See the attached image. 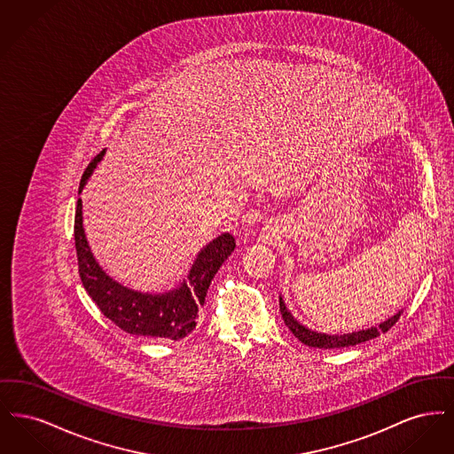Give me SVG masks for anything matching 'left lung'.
Wrapping results in <instances>:
<instances>
[{
	"label": "left lung",
	"instance_id": "obj_1",
	"mask_svg": "<svg viewBox=\"0 0 454 454\" xmlns=\"http://www.w3.org/2000/svg\"><path fill=\"white\" fill-rule=\"evenodd\" d=\"M279 308H281L282 320L284 324L289 326V330L294 333V337L298 340H301L302 344L309 347H318V348H339V347H348L356 346V344H361V342H366L371 339H376L378 335L388 332L389 328L393 325L398 322L400 318V313L388 318L385 324L380 325V326H371L367 330H361V332H352V333H347V335H325V333H317V332H311L308 330L306 326H302L301 324H298L293 315L287 311L284 301L279 300Z\"/></svg>",
	"mask_w": 454,
	"mask_h": 454
}]
</instances>
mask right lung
I'll list each match as a JSON object with an SVG mask.
<instances>
[{
  "label": "right lung",
  "mask_w": 454,
  "mask_h": 454,
  "mask_svg": "<svg viewBox=\"0 0 454 454\" xmlns=\"http://www.w3.org/2000/svg\"><path fill=\"white\" fill-rule=\"evenodd\" d=\"M104 152L98 153L87 167L80 182V192L87 184L88 176L100 161ZM74 247L78 257V272L90 298L100 311L117 325L121 330L132 335H145L152 339L180 340L187 337L197 325L199 308L204 304L209 284L216 276L221 263L231 255L237 243L230 233H224L197 255L189 281L178 289L165 294H145L128 289L110 279L95 262L83 231L82 199L76 202L74 215Z\"/></svg>",
  "instance_id": "add662e5"
}]
</instances>
